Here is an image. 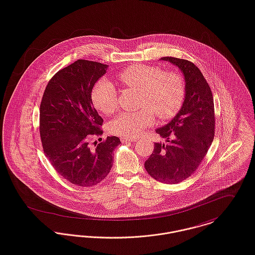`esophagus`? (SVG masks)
Wrapping results in <instances>:
<instances>
[{"label": "esophagus", "mask_w": 255, "mask_h": 255, "mask_svg": "<svg viewBox=\"0 0 255 255\" xmlns=\"http://www.w3.org/2000/svg\"><path fill=\"white\" fill-rule=\"evenodd\" d=\"M137 139L134 138V137H125V138H122V142H135Z\"/></svg>", "instance_id": "esophagus-1"}]
</instances>
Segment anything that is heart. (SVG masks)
I'll return each mask as SVG.
<instances>
[{
	"label": "heart",
	"instance_id": "b5f03b06",
	"mask_svg": "<svg viewBox=\"0 0 255 255\" xmlns=\"http://www.w3.org/2000/svg\"><path fill=\"white\" fill-rule=\"evenodd\" d=\"M119 80L127 88L138 91V112H124L110 124L112 133L134 137L141 134L155 122V114L162 120H169L181 109L185 98L183 77L174 71H165L153 65L134 64L119 73ZM94 107L103 114H112L118 105L116 88L107 80H100L92 94Z\"/></svg>",
	"mask_w": 255,
	"mask_h": 255
}]
</instances>
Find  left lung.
I'll use <instances>...</instances> for the list:
<instances>
[{
    "instance_id": "left-lung-1",
    "label": "left lung",
    "mask_w": 255,
    "mask_h": 255,
    "mask_svg": "<svg viewBox=\"0 0 255 255\" xmlns=\"http://www.w3.org/2000/svg\"><path fill=\"white\" fill-rule=\"evenodd\" d=\"M161 59L182 71L185 99L177 115L157 128L156 132L167 143H155L144 166L154 179L175 184L191 176L209 151L215 130L214 103L207 80L193 62L171 56Z\"/></svg>"
}]
</instances>
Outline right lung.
Returning a JSON list of instances; mask_svg holds the SVG:
<instances>
[{
	"instance_id": "add662e5",
	"label": "right lung",
	"mask_w": 255,
	"mask_h": 255,
	"mask_svg": "<svg viewBox=\"0 0 255 255\" xmlns=\"http://www.w3.org/2000/svg\"><path fill=\"white\" fill-rule=\"evenodd\" d=\"M108 65L79 59L59 70L46 85L40 106V135L46 158L70 183L92 187L110 172L114 149L121 144L108 136L91 146L103 133V119L94 109L92 91Z\"/></svg>"
}]
</instances>
